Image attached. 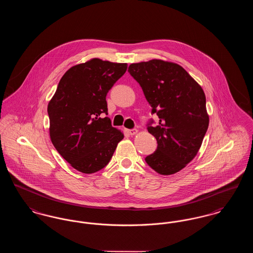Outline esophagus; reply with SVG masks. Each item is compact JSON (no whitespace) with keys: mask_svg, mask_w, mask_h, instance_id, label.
<instances>
[{"mask_svg":"<svg viewBox=\"0 0 253 253\" xmlns=\"http://www.w3.org/2000/svg\"><path fill=\"white\" fill-rule=\"evenodd\" d=\"M137 130L136 129H132V130H127V132L129 133V134H131V135H133V134H135V133H137Z\"/></svg>","mask_w":253,"mask_h":253,"instance_id":"1","label":"esophagus"}]
</instances>
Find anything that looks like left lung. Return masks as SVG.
I'll use <instances>...</instances> for the list:
<instances>
[{
  "mask_svg": "<svg viewBox=\"0 0 253 253\" xmlns=\"http://www.w3.org/2000/svg\"><path fill=\"white\" fill-rule=\"evenodd\" d=\"M128 72L159 119L157 126H148L157 149L145 160L159 174H173L193 160L203 142L210 121L204 91L182 66L170 61L132 63Z\"/></svg>",
  "mask_w": 253,
  "mask_h": 253,
  "instance_id": "obj_1",
  "label": "left lung"
}]
</instances>
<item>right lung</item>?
I'll list each match as a JSON object with an SVG mask.
<instances>
[{
	"mask_svg": "<svg viewBox=\"0 0 253 253\" xmlns=\"http://www.w3.org/2000/svg\"><path fill=\"white\" fill-rule=\"evenodd\" d=\"M127 63L92 59L68 69L47 106L50 139L73 168L93 173L113 157L123 132L111 124L106 96Z\"/></svg>",
	"mask_w": 253,
	"mask_h": 253,
	"instance_id": "add662e5",
	"label": "right lung"
}]
</instances>
